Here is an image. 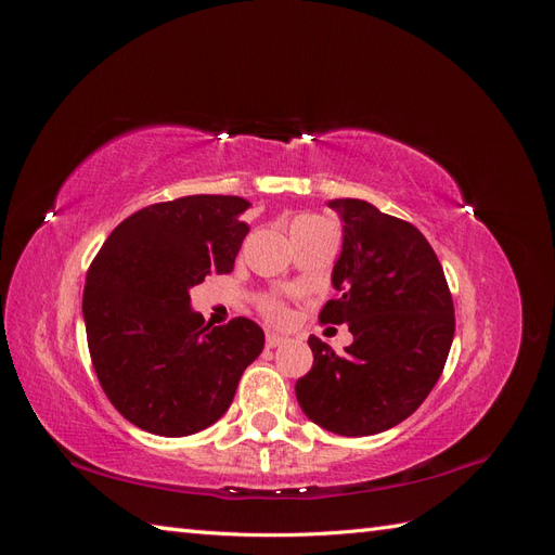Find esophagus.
I'll use <instances>...</instances> for the list:
<instances>
[{
  "label": "esophagus",
  "mask_w": 555,
  "mask_h": 555,
  "mask_svg": "<svg viewBox=\"0 0 555 555\" xmlns=\"http://www.w3.org/2000/svg\"><path fill=\"white\" fill-rule=\"evenodd\" d=\"M282 343H287V338H282L280 333H275V331H266V347H280Z\"/></svg>",
  "instance_id": "1"
}]
</instances>
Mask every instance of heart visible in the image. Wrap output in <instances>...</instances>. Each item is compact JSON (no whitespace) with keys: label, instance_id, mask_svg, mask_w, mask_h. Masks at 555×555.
<instances>
[{"label":"heart","instance_id":"obj_1","mask_svg":"<svg viewBox=\"0 0 555 555\" xmlns=\"http://www.w3.org/2000/svg\"><path fill=\"white\" fill-rule=\"evenodd\" d=\"M263 314L271 319V322H287V310H284L280 304H275V300H263Z\"/></svg>","mask_w":555,"mask_h":555}]
</instances>
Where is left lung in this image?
I'll return each mask as SVG.
<instances>
[{
	"mask_svg": "<svg viewBox=\"0 0 555 555\" xmlns=\"http://www.w3.org/2000/svg\"><path fill=\"white\" fill-rule=\"evenodd\" d=\"M340 217L343 249L331 284L343 296L319 312L347 324L343 354L310 335L314 363L296 382L310 422L345 438L398 426L440 379L453 340V300L424 233L363 198L328 201Z\"/></svg>",
	"mask_w": 555,
	"mask_h": 555,
	"instance_id": "1",
	"label": "left lung"
}]
</instances>
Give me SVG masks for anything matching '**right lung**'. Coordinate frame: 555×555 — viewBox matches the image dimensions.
I'll return each mask as SVG.
<instances>
[{
    "mask_svg": "<svg viewBox=\"0 0 555 555\" xmlns=\"http://www.w3.org/2000/svg\"><path fill=\"white\" fill-rule=\"evenodd\" d=\"M241 196L196 194L147 206L113 229L82 294L90 357L127 422L184 438L229 410L263 331L236 317L210 326L190 289L233 271L245 233Z\"/></svg>",
    "mask_w": 555,
    "mask_h": 555,
    "instance_id": "right-lung-1",
    "label": "right lung"
}]
</instances>
